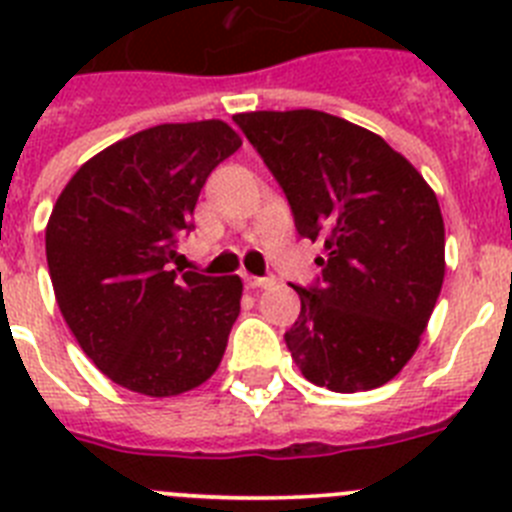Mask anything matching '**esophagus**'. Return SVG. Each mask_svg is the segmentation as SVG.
I'll return each mask as SVG.
<instances>
[{"label": "esophagus", "instance_id": "1", "mask_svg": "<svg viewBox=\"0 0 512 512\" xmlns=\"http://www.w3.org/2000/svg\"><path fill=\"white\" fill-rule=\"evenodd\" d=\"M246 284L251 289H266V287H274L277 279L274 277H246Z\"/></svg>", "mask_w": 512, "mask_h": 512}]
</instances>
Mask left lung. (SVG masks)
<instances>
[{
  "label": "left lung",
  "mask_w": 512,
  "mask_h": 512,
  "mask_svg": "<svg viewBox=\"0 0 512 512\" xmlns=\"http://www.w3.org/2000/svg\"><path fill=\"white\" fill-rule=\"evenodd\" d=\"M235 125L287 194L297 233L320 243L315 287L287 348L302 377L333 392L382 387L420 346L441 295L436 192L372 130L318 110L241 112Z\"/></svg>",
  "instance_id": "1"
}]
</instances>
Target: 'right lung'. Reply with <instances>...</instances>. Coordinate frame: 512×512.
<instances>
[{
    "instance_id": "add662e5",
    "label": "right lung",
    "mask_w": 512,
    "mask_h": 512,
    "mask_svg": "<svg viewBox=\"0 0 512 512\" xmlns=\"http://www.w3.org/2000/svg\"><path fill=\"white\" fill-rule=\"evenodd\" d=\"M223 120L166 122L122 138L58 194L45 256L81 351L130 392L174 397L215 374L241 312V277L169 269L197 197L241 148Z\"/></svg>"
}]
</instances>
